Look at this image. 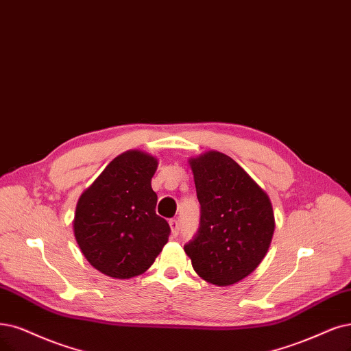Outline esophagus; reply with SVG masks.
<instances>
[{"instance_id":"1","label":"esophagus","mask_w":351,"mask_h":351,"mask_svg":"<svg viewBox=\"0 0 351 351\" xmlns=\"http://www.w3.org/2000/svg\"><path fill=\"white\" fill-rule=\"evenodd\" d=\"M169 226H171V230H172V237H176L179 234V223H178V219H171V221H169Z\"/></svg>"}]
</instances>
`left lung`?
<instances>
[{
	"label": "left lung",
	"mask_w": 351,
	"mask_h": 351,
	"mask_svg": "<svg viewBox=\"0 0 351 351\" xmlns=\"http://www.w3.org/2000/svg\"><path fill=\"white\" fill-rule=\"evenodd\" d=\"M201 204L199 228L184 245L192 267L217 287L237 283L261 265L275 231L267 193L230 156L191 158Z\"/></svg>",
	"instance_id": "1"
}]
</instances>
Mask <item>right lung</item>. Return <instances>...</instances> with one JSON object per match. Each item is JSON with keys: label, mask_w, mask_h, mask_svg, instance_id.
<instances>
[{"label": "right lung", "mask_w": 351, "mask_h": 351, "mask_svg": "<svg viewBox=\"0 0 351 351\" xmlns=\"http://www.w3.org/2000/svg\"><path fill=\"white\" fill-rule=\"evenodd\" d=\"M156 169L158 159L152 154L124 152L77 199L73 234L101 274L115 279L145 274L167 243L171 227L154 210Z\"/></svg>", "instance_id": "add662e5"}]
</instances>
